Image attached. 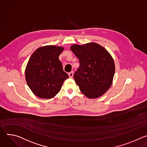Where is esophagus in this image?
Instances as JSON below:
<instances>
[{
  "label": "esophagus",
  "instance_id": "obj_1",
  "mask_svg": "<svg viewBox=\"0 0 147 147\" xmlns=\"http://www.w3.org/2000/svg\"><path fill=\"white\" fill-rule=\"evenodd\" d=\"M68 75H69V76L70 78H72V76H73V75H74V72H73V71L70 72L68 74Z\"/></svg>",
  "mask_w": 147,
  "mask_h": 147
}]
</instances>
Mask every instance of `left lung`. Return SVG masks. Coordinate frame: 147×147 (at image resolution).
Wrapping results in <instances>:
<instances>
[{"mask_svg":"<svg viewBox=\"0 0 147 147\" xmlns=\"http://www.w3.org/2000/svg\"><path fill=\"white\" fill-rule=\"evenodd\" d=\"M71 49L79 60L74 78L80 92L89 98L103 95L111 87L115 74V64L110 54L96 43L74 45Z\"/></svg>","mask_w":147,"mask_h":147,"instance_id":"left-lung-1","label":"left lung"}]
</instances>
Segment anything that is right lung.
I'll return each mask as SVG.
<instances>
[{"mask_svg":"<svg viewBox=\"0 0 147 147\" xmlns=\"http://www.w3.org/2000/svg\"><path fill=\"white\" fill-rule=\"evenodd\" d=\"M62 47L46 46L32 54L25 69L26 83L32 92L41 98H51L61 90L69 75L64 71L59 60Z\"/></svg>","mask_w":147,"mask_h":147,"instance_id":"right-lung-1","label":"right lung"}]
</instances>
